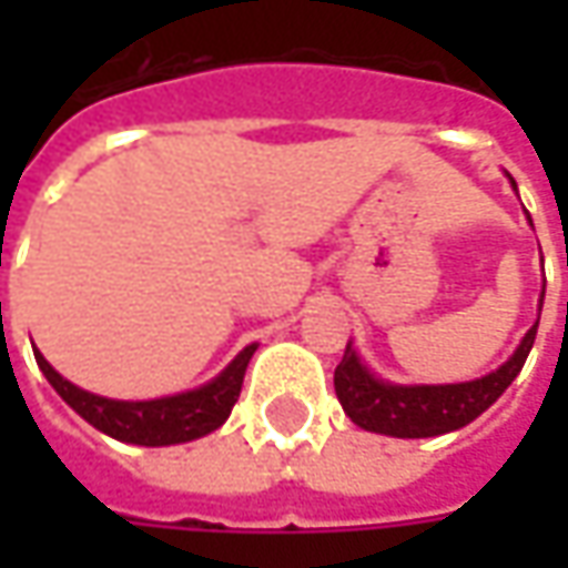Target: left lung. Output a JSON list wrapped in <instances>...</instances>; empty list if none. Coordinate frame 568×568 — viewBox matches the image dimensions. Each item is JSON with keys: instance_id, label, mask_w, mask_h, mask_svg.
I'll return each mask as SVG.
<instances>
[{"instance_id": "1", "label": "left lung", "mask_w": 568, "mask_h": 568, "mask_svg": "<svg viewBox=\"0 0 568 568\" xmlns=\"http://www.w3.org/2000/svg\"><path fill=\"white\" fill-rule=\"evenodd\" d=\"M540 306H544V294H540ZM537 322H540V313H537ZM537 322L499 369H493L480 379L448 382V385H398V382L379 379L376 373H369V366L361 361V354L347 341L344 361L335 369V395L354 424L382 436L426 439V436H443L452 429H462L470 420H477L521 373V366L535 347Z\"/></svg>"}]
</instances>
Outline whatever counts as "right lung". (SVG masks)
Listing matches in <instances>:
<instances>
[{"label":"right lung","mask_w":568,"mask_h":568,"mask_svg":"<svg viewBox=\"0 0 568 568\" xmlns=\"http://www.w3.org/2000/svg\"><path fill=\"white\" fill-rule=\"evenodd\" d=\"M255 347L258 344L243 347L205 385H199L192 392H180V395H166V398H151V402H116V398L84 392L75 382L62 379L40 351H33V357H37V366L43 369L47 382L59 392V398L69 404L78 417H84L94 429L120 439V443L154 448L202 439L224 424L240 398L243 376H246V366H250Z\"/></svg>","instance_id":"add662e5"}]
</instances>
